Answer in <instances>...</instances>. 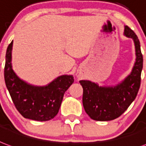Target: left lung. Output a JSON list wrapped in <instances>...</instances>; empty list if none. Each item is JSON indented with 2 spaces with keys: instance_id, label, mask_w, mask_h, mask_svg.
<instances>
[{
  "instance_id": "left-lung-1",
  "label": "left lung",
  "mask_w": 146,
  "mask_h": 146,
  "mask_svg": "<svg viewBox=\"0 0 146 146\" xmlns=\"http://www.w3.org/2000/svg\"><path fill=\"white\" fill-rule=\"evenodd\" d=\"M124 35L133 38L135 45L136 62L132 72L123 82L114 87H101L89 80H80L83 88V106L91 119L96 121H110L117 119L129 108L137 96L141 84L143 58L140 42L128 26Z\"/></svg>"
}]
</instances>
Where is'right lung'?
Wrapping results in <instances>:
<instances>
[{
    "label": "right lung",
    "mask_w": 146,
    "mask_h": 146,
    "mask_svg": "<svg viewBox=\"0 0 146 146\" xmlns=\"http://www.w3.org/2000/svg\"><path fill=\"white\" fill-rule=\"evenodd\" d=\"M13 42L5 56V80L17 111L26 119L48 121L54 119L61 107L66 91L73 83L72 75L57 77L46 86H34L20 79L12 68Z\"/></svg>",
    "instance_id": "add662e5"
}]
</instances>
